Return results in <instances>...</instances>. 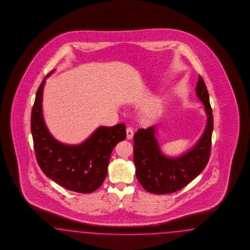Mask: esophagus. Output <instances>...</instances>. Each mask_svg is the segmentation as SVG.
Segmentation results:
<instances>
[{
  "instance_id": "esophagus-1",
  "label": "esophagus",
  "mask_w": 250,
  "mask_h": 250,
  "mask_svg": "<svg viewBox=\"0 0 250 250\" xmlns=\"http://www.w3.org/2000/svg\"><path fill=\"white\" fill-rule=\"evenodd\" d=\"M133 136H134V129L128 126V127L126 128V137H127L128 139H132Z\"/></svg>"
}]
</instances>
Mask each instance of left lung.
I'll return each instance as SVG.
<instances>
[{
	"label": "left lung",
	"mask_w": 250,
	"mask_h": 250,
	"mask_svg": "<svg viewBox=\"0 0 250 250\" xmlns=\"http://www.w3.org/2000/svg\"><path fill=\"white\" fill-rule=\"evenodd\" d=\"M196 93L198 98L205 104L208 119L204 135L189 152L175 159L163 156L155 137V125L146 129H138L134 135L136 178L148 192L168 194L182 189L205 169L209 161L213 118L209 93L204 79L200 75Z\"/></svg>",
	"instance_id": "obj_1"
}]
</instances>
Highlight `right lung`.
Here are the masks:
<instances>
[{"instance_id": "right-lung-1", "label": "right lung", "mask_w": 250, "mask_h": 250, "mask_svg": "<svg viewBox=\"0 0 250 250\" xmlns=\"http://www.w3.org/2000/svg\"><path fill=\"white\" fill-rule=\"evenodd\" d=\"M44 83L45 80L37 91L31 114V132L38 165L46 177L65 189L91 193L104 182L111 153L115 145L126 137L125 125L101 126L83 144H61L50 135L43 119Z\"/></svg>"}]
</instances>
